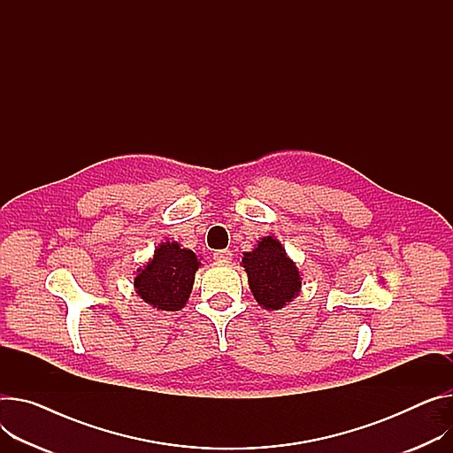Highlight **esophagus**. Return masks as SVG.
<instances>
[{
  "label": "esophagus",
  "instance_id": "obj_1",
  "mask_svg": "<svg viewBox=\"0 0 453 453\" xmlns=\"http://www.w3.org/2000/svg\"><path fill=\"white\" fill-rule=\"evenodd\" d=\"M214 259L219 263H230L232 261V252L230 250H216Z\"/></svg>",
  "mask_w": 453,
  "mask_h": 453
}]
</instances>
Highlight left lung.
<instances>
[{"label":"left lung","mask_w":453,"mask_h":453,"mask_svg":"<svg viewBox=\"0 0 453 453\" xmlns=\"http://www.w3.org/2000/svg\"><path fill=\"white\" fill-rule=\"evenodd\" d=\"M242 268L256 301L266 310H280L297 297L301 275L285 247L272 235L261 237L252 252L242 254Z\"/></svg>","instance_id":"8db88e82"}]
</instances>
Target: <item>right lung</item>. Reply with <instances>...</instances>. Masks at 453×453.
Segmentation results:
<instances>
[{
  "label": "right lung",
  "mask_w": 453,
  "mask_h": 453,
  "mask_svg": "<svg viewBox=\"0 0 453 453\" xmlns=\"http://www.w3.org/2000/svg\"><path fill=\"white\" fill-rule=\"evenodd\" d=\"M199 265L196 254L181 249L180 242H161L154 257L137 270L134 288L139 297L157 310H181L190 297Z\"/></svg>",
  "instance_id": "1"
}]
</instances>
